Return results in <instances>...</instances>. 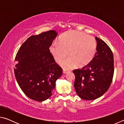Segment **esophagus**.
I'll return each mask as SVG.
<instances>
[{
  "label": "esophagus",
  "mask_w": 124,
  "mask_h": 124,
  "mask_svg": "<svg viewBox=\"0 0 124 124\" xmlns=\"http://www.w3.org/2000/svg\"><path fill=\"white\" fill-rule=\"evenodd\" d=\"M67 73H68V70H63V74H66Z\"/></svg>",
  "instance_id": "1"
}]
</instances>
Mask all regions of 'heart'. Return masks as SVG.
Here are the masks:
<instances>
[{"label": "heart", "instance_id": "1", "mask_svg": "<svg viewBox=\"0 0 124 124\" xmlns=\"http://www.w3.org/2000/svg\"><path fill=\"white\" fill-rule=\"evenodd\" d=\"M97 49V41L93 37L77 31H70L60 37L58 43L54 42L50 51L55 61L61 63L68 55L70 57L62 62L64 69L84 66L93 58Z\"/></svg>", "mask_w": 124, "mask_h": 124}]
</instances>
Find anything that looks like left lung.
<instances>
[{
    "mask_svg": "<svg viewBox=\"0 0 124 124\" xmlns=\"http://www.w3.org/2000/svg\"><path fill=\"white\" fill-rule=\"evenodd\" d=\"M97 52L84 67L73 71L75 76L74 87L80 97L93 100L108 91L114 75V57L108 45L96 37Z\"/></svg>",
    "mask_w": 124,
    "mask_h": 124,
    "instance_id": "8db88e82",
    "label": "left lung"
}]
</instances>
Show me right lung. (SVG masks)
<instances>
[{
  "instance_id": "right-lung-1",
  "label": "right lung",
  "mask_w": 124,
  "mask_h": 124,
  "mask_svg": "<svg viewBox=\"0 0 124 124\" xmlns=\"http://www.w3.org/2000/svg\"><path fill=\"white\" fill-rule=\"evenodd\" d=\"M57 33L49 31L32 35L21 45L15 60L17 83L27 97L41 102L51 97L62 69L55 62L49 47Z\"/></svg>"
}]
</instances>
